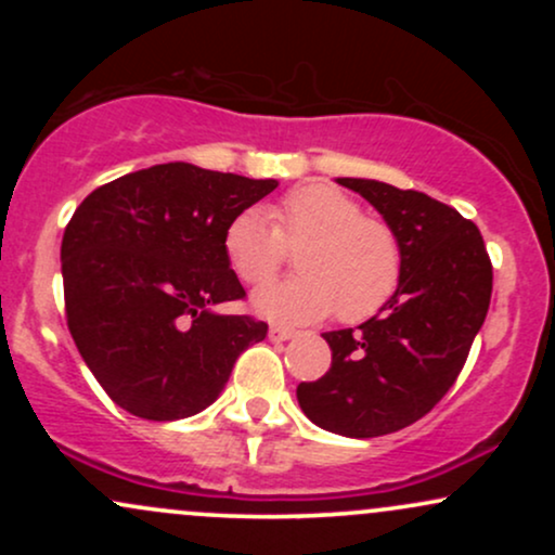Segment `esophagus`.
Returning <instances> with one entry per match:
<instances>
[{
  "label": "esophagus",
  "mask_w": 555,
  "mask_h": 555,
  "mask_svg": "<svg viewBox=\"0 0 555 555\" xmlns=\"http://www.w3.org/2000/svg\"><path fill=\"white\" fill-rule=\"evenodd\" d=\"M295 334H297L295 328L279 326V323H273V326L269 328V339L271 341H286V339H292V336H295Z\"/></svg>",
  "instance_id": "obj_1"
}]
</instances>
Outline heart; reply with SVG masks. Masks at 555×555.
Here are the masks:
<instances>
[{"instance_id":"b5f03b06","label":"heart","mask_w":555,"mask_h":555,"mask_svg":"<svg viewBox=\"0 0 555 555\" xmlns=\"http://www.w3.org/2000/svg\"><path fill=\"white\" fill-rule=\"evenodd\" d=\"M245 208L229 221L221 247L240 282L263 286L279 276L286 250L299 276L266 286L253 308L271 321L310 323L328 313L358 323L378 313L401 282V242L388 221L362 214L352 195L305 184L269 208Z\"/></svg>"}]
</instances>
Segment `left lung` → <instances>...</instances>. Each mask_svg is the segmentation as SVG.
Masks as SVG:
<instances>
[{
  "instance_id": "8db88e82",
  "label": "left lung",
  "mask_w": 555,
  "mask_h": 555,
  "mask_svg": "<svg viewBox=\"0 0 555 555\" xmlns=\"http://www.w3.org/2000/svg\"><path fill=\"white\" fill-rule=\"evenodd\" d=\"M378 208L401 242V282L378 315L328 331L331 367L297 386L302 412L323 430L375 438L417 423L454 386L493 292L480 229L417 190L341 177Z\"/></svg>"
}]
</instances>
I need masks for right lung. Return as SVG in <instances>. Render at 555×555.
Masks as SVG:
<instances>
[{"label":"right lung","mask_w":555,"mask_h":555,"mask_svg":"<svg viewBox=\"0 0 555 555\" xmlns=\"http://www.w3.org/2000/svg\"><path fill=\"white\" fill-rule=\"evenodd\" d=\"M276 184L171 162L75 208L62 237L67 328L114 404L156 423L197 415L266 339L269 323L211 308L245 299L221 237Z\"/></svg>","instance_id":"1"}]
</instances>
